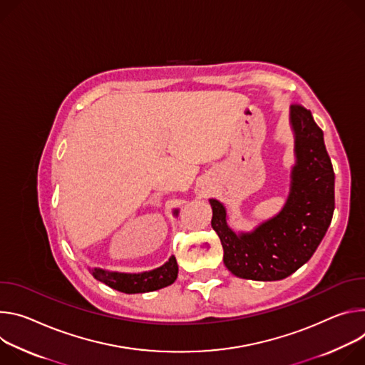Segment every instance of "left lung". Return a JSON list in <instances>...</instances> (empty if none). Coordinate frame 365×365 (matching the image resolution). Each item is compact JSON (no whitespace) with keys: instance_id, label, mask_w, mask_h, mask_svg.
Wrapping results in <instances>:
<instances>
[{"instance_id":"obj_1","label":"left lung","mask_w":365,"mask_h":365,"mask_svg":"<svg viewBox=\"0 0 365 365\" xmlns=\"http://www.w3.org/2000/svg\"><path fill=\"white\" fill-rule=\"evenodd\" d=\"M296 165L286 206L250 233L236 235L220 201L210 198L212 227L220 237L223 262L236 277L275 281L306 264L325 236L335 210V173L323 132L310 110L290 107Z\"/></svg>"}]
</instances>
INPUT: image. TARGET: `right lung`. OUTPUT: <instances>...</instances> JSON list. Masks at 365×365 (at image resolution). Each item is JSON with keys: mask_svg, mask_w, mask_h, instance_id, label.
Wrapping results in <instances>:
<instances>
[{"mask_svg": "<svg viewBox=\"0 0 365 365\" xmlns=\"http://www.w3.org/2000/svg\"><path fill=\"white\" fill-rule=\"evenodd\" d=\"M174 215H178V210L174 212ZM178 275V264L175 257H171L164 265L155 268L152 271H145L140 274H126V272H115V271H106L101 268L93 269V277L106 286L126 293V294H135V293H148L155 292L159 289H164L167 286H171L177 279Z\"/></svg>", "mask_w": 365, "mask_h": 365, "instance_id": "right-lung-1", "label": "right lung"}]
</instances>
